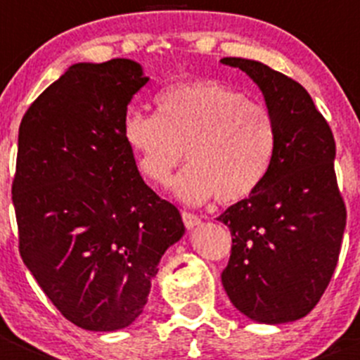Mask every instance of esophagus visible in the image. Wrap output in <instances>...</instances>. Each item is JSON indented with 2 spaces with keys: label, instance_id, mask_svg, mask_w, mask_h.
<instances>
[{
  "label": "esophagus",
  "instance_id": "obj_1",
  "mask_svg": "<svg viewBox=\"0 0 360 360\" xmlns=\"http://www.w3.org/2000/svg\"><path fill=\"white\" fill-rule=\"evenodd\" d=\"M181 216H183V223H184V226L188 228V230H191V228H195V226H198V224H200V217H198L197 214L188 212V210H183V212H181Z\"/></svg>",
  "mask_w": 360,
  "mask_h": 360
}]
</instances>
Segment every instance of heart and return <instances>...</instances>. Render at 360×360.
Returning <instances> with one entry per match:
<instances>
[{
    "label": "heart",
    "mask_w": 360,
    "mask_h": 360,
    "mask_svg": "<svg viewBox=\"0 0 360 360\" xmlns=\"http://www.w3.org/2000/svg\"><path fill=\"white\" fill-rule=\"evenodd\" d=\"M123 139L150 183H169L186 150L188 163L174 183L186 202L214 195L219 203L248 198L266 177L277 150L271 111L217 79H195L163 90L157 115L129 111Z\"/></svg>",
    "instance_id": "obj_1"
}]
</instances>
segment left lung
Returning a JSON list of instances; mask_svg holds the SVG:
<instances>
[{
  "mask_svg": "<svg viewBox=\"0 0 360 360\" xmlns=\"http://www.w3.org/2000/svg\"><path fill=\"white\" fill-rule=\"evenodd\" d=\"M221 63L257 83L277 125V150L263 183L217 217L231 233L221 282L235 308L252 321H297L328 289L347 224L335 136L292 78L240 57Z\"/></svg>",
  "mask_w": 360,
  "mask_h": 360,
  "instance_id": "obj_1",
  "label": "left lung"
}]
</instances>
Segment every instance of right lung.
<instances>
[{
	"instance_id": "add662e5",
	"label": "right lung",
	"mask_w": 360,
	"mask_h": 360,
	"mask_svg": "<svg viewBox=\"0 0 360 360\" xmlns=\"http://www.w3.org/2000/svg\"><path fill=\"white\" fill-rule=\"evenodd\" d=\"M146 82L129 59L75 64L20 122L12 183L20 257L86 331L132 324L160 257L184 233L177 207L144 183L123 139L127 106Z\"/></svg>"
}]
</instances>
